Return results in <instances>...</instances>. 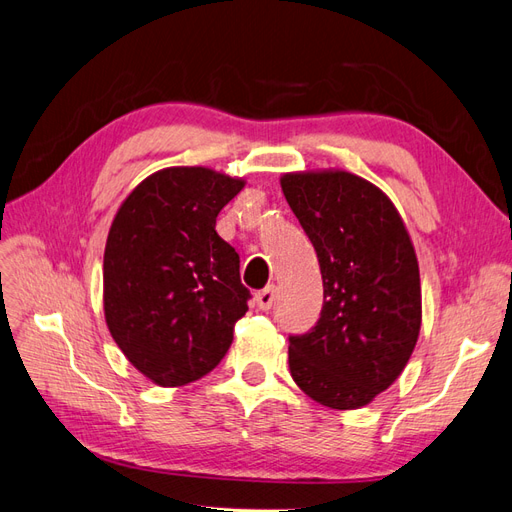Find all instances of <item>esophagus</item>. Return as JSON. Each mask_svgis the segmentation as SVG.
I'll use <instances>...</instances> for the list:
<instances>
[{"label":"esophagus","instance_id":"34e87169","mask_svg":"<svg viewBox=\"0 0 512 512\" xmlns=\"http://www.w3.org/2000/svg\"><path fill=\"white\" fill-rule=\"evenodd\" d=\"M254 299H256L258 309H262V312H269V309H271V307H273V303H275V288H273V286H269V288H262V290H258Z\"/></svg>","mask_w":512,"mask_h":512}]
</instances>
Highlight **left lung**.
<instances>
[{"label": "left lung", "instance_id": "1", "mask_svg": "<svg viewBox=\"0 0 512 512\" xmlns=\"http://www.w3.org/2000/svg\"><path fill=\"white\" fill-rule=\"evenodd\" d=\"M280 183L324 288L316 327L288 337L290 376L327 408L367 406L399 378L421 331L414 245L389 196L346 170L288 173Z\"/></svg>", "mask_w": 512, "mask_h": 512}]
</instances>
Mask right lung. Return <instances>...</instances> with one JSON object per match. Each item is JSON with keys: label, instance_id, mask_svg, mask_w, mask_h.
I'll return each mask as SVG.
<instances>
[{"label": "right lung", "instance_id": "add662e5", "mask_svg": "<svg viewBox=\"0 0 512 512\" xmlns=\"http://www.w3.org/2000/svg\"><path fill=\"white\" fill-rule=\"evenodd\" d=\"M243 179L164 168L123 200L104 247V316L128 361L160 386L207 376L232 344L250 290L215 232Z\"/></svg>", "mask_w": 512, "mask_h": 512}]
</instances>
